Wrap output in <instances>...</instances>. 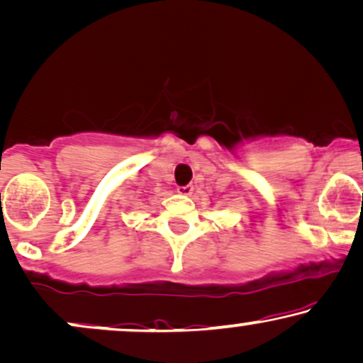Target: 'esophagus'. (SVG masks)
Segmentation results:
<instances>
[{"instance_id": "obj_1", "label": "esophagus", "mask_w": 363, "mask_h": 363, "mask_svg": "<svg viewBox=\"0 0 363 363\" xmlns=\"http://www.w3.org/2000/svg\"><path fill=\"white\" fill-rule=\"evenodd\" d=\"M178 194H182V195H191V194H194V185L178 186Z\"/></svg>"}]
</instances>
